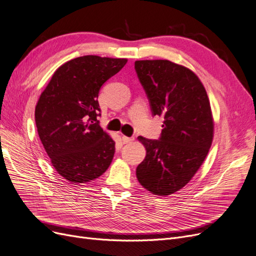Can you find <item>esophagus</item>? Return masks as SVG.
<instances>
[{
    "instance_id": "esophagus-1",
    "label": "esophagus",
    "mask_w": 256,
    "mask_h": 256,
    "mask_svg": "<svg viewBox=\"0 0 256 256\" xmlns=\"http://www.w3.org/2000/svg\"><path fill=\"white\" fill-rule=\"evenodd\" d=\"M134 140V137H128V136H122V142L123 144H130Z\"/></svg>"
}]
</instances>
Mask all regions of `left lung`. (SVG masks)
I'll list each match as a JSON object with an SVG mask.
<instances>
[{
    "mask_svg": "<svg viewBox=\"0 0 256 256\" xmlns=\"http://www.w3.org/2000/svg\"><path fill=\"white\" fill-rule=\"evenodd\" d=\"M153 116L164 121L158 139L138 137L146 150L136 168L140 184L156 195L182 188L202 164L213 139L209 98L197 76L168 60L135 62Z\"/></svg>",
    "mask_w": 256,
    "mask_h": 256,
    "instance_id": "obj_1",
    "label": "left lung"
}]
</instances>
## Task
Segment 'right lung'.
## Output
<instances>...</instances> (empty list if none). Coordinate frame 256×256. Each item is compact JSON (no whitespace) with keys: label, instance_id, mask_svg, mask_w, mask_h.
Here are the masks:
<instances>
[{"label":"right lung","instance_id":"1","mask_svg":"<svg viewBox=\"0 0 256 256\" xmlns=\"http://www.w3.org/2000/svg\"><path fill=\"white\" fill-rule=\"evenodd\" d=\"M126 59L83 56L54 72L36 103L38 134L61 176L78 184L98 178L108 168L115 141L98 120L102 85L126 64Z\"/></svg>","mask_w":256,"mask_h":256}]
</instances>
